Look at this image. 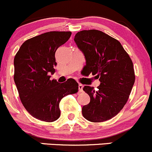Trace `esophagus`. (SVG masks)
I'll use <instances>...</instances> for the list:
<instances>
[{
	"mask_svg": "<svg viewBox=\"0 0 152 152\" xmlns=\"http://www.w3.org/2000/svg\"><path fill=\"white\" fill-rule=\"evenodd\" d=\"M78 88H79V91L80 92H83V86L82 84H79L78 86Z\"/></svg>",
	"mask_w": 152,
	"mask_h": 152,
	"instance_id": "34e87169",
	"label": "esophagus"
}]
</instances>
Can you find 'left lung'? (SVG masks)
Returning <instances> with one entry per match:
<instances>
[{
    "label": "left lung",
    "instance_id": "obj_1",
    "mask_svg": "<svg viewBox=\"0 0 152 152\" xmlns=\"http://www.w3.org/2000/svg\"><path fill=\"white\" fill-rule=\"evenodd\" d=\"M74 40L86 58L85 68L101 83L97 91L91 86L83 88L91 98L82 108L83 117L93 122L110 120L125 105L134 85L131 58L118 40L102 31H80Z\"/></svg>",
    "mask_w": 152,
    "mask_h": 152
}]
</instances>
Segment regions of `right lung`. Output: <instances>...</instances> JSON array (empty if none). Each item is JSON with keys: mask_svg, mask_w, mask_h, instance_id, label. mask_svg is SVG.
<instances>
[{"mask_svg": "<svg viewBox=\"0 0 152 152\" xmlns=\"http://www.w3.org/2000/svg\"><path fill=\"white\" fill-rule=\"evenodd\" d=\"M71 32H45L26 40L14 57V82L19 98L32 117L45 122L58 119L63 97L78 91V83L50 80L57 64L55 53L71 36Z\"/></svg>", "mask_w": 152, "mask_h": 152, "instance_id": "1", "label": "right lung"}]
</instances>
